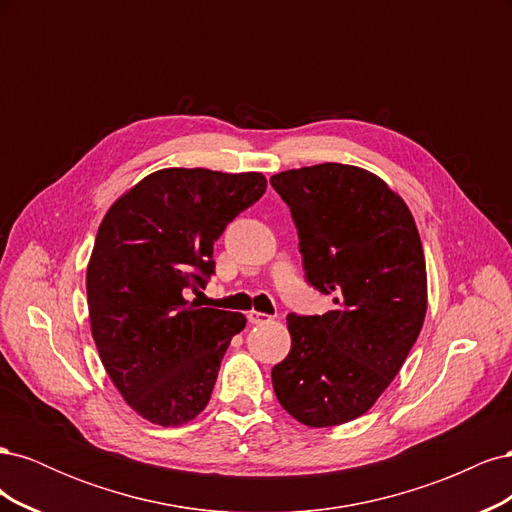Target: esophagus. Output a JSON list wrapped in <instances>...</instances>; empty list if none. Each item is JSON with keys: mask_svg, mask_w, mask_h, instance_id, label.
Returning a JSON list of instances; mask_svg holds the SVG:
<instances>
[{"mask_svg": "<svg viewBox=\"0 0 512 512\" xmlns=\"http://www.w3.org/2000/svg\"><path fill=\"white\" fill-rule=\"evenodd\" d=\"M247 320H250V324H267V322H271L273 320V316H269V314H262V312H252L247 314Z\"/></svg>", "mask_w": 512, "mask_h": 512, "instance_id": "34e87169", "label": "esophagus"}]
</instances>
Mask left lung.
Listing matches in <instances>:
<instances>
[{
	"label": "left lung",
	"instance_id": "1",
	"mask_svg": "<svg viewBox=\"0 0 512 512\" xmlns=\"http://www.w3.org/2000/svg\"><path fill=\"white\" fill-rule=\"evenodd\" d=\"M322 316L286 318L290 352L271 369L282 408L307 427L354 421L404 365L427 314V269L412 213L389 183L350 164L277 173Z\"/></svg>",
	"mask_w": 512,
	"mask_h": 512
}]
</instances>
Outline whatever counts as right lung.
<instances>
[{"label": "right lung", "instance_id": "right-lung-1", "mask_svg": "<svg viewBox=\"0 0 512 512\" xmlns=\"http://www.w3.org/2000/svg\"><path fill=\"white\" fill-rule=\"evenodd\" d=\"M262 173L162 168L106 211L87 265L91 335L126 404L162 427L211 399L245 316L185 299L213 273V243L265 194Z\"/></svg>", "mask_w": 512, "mask_h": 512}]
</instances>
